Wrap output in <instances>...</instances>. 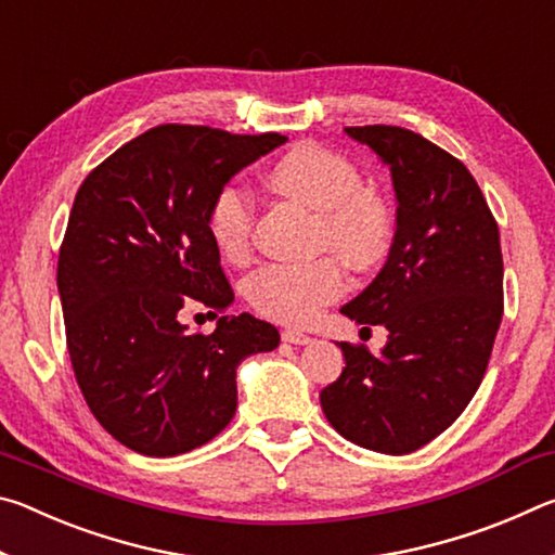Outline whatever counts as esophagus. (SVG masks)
Segmentation results:
<instances>
[{"label":"esophagus","instance_id":"1","mask_svg":"<svg viewBox=\"0 0 555 555\" xmlns=\"http://www.w3.org/2000/svg\"><path fill=\"white\" fill-rule=\"evenodd\" d=\"M281 337H284V343H291V345H308V343L313 340L311 335H306V333H300V331H291V327H288V331L281 333Z\"/></svg>","mask_w":555,"mask_h":555}]
</instances>
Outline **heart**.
I'll return each instance as SVG.
<instances>
[{
  "instance_id": "b5f03b06",
  "label": "heart",
  "mask_w": 555,
  "mask_h": 555,
  "mask_svg": "<svg viewBox=\"0 0 555 555\" xmlns=\"http://www.w3.org/2000/svg\"><path fill=\"white\" fill-rule=\"evenodd\" d=\"M276 193L315 210V244L333 249L352 269H372L389 255L391 205L377 188L362 185L360 168L331 149L304 144L276 158L267 171ZM255 198L240 183L222 185L210 203L208 230L220 255L240 264L251 255ZM333 255L306 264L271 261L244 281L257 313L288 325H306L347 288L345 267Z\"/></svg>"
}]
</instances>
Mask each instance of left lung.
<instances>
[{"label":"left lung","mask_w":555,"mask_h":555,"mask_svg":"<svg viewBox=\"0 0 555 555\" xmlns=\"http://www.w3.org/2000/svg\"><path fill=\"white\" fill-rule=\"evenodd\" d=\"M389 166L397 234L377 279L340 313L384 325L382 354L340 343L345 370L321 391L343 438L406 455L453 424L490 364L504 313L500 228L463 162L409 129L347 127Z\"/></svg>","instance_id":"8db88e82"}]
</instances>
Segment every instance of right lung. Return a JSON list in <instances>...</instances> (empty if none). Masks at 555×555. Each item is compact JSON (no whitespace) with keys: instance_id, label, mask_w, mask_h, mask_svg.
I'll list each match as a JSON object with an SVG mask.
<instances>
[{"instance_id":"add662e5","label":"right lung","mask_w":555,"mask_h":555,"mask_svg":"<svg viewBox=\"0 0 555 555\" xmlns=\"http://www.w3.org/2000/svg\"><path fill=\"white\" fill-rule=\"evenodd\" d=\"M284 142L276 131L158 125L78 188L59 255L65 343L92 416L134 453L171 457L212 440L237 409V364L281 340L249 313L191 333L181 311L230 308L210 203Z\"/></svg>"}]
</instances>
